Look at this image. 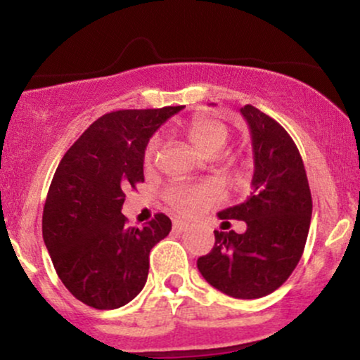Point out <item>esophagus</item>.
I'll use <instances>...</instances> for the list:
<instances>
[{"label":"esophagus","mask_w":360,"mask_h":360,"mask_svg":"<svg viewBox=\"0 0 360 360\" xmlns=\"http://www.w3.org/2000/svg\"><path fill=\"white\" fill-rule=\"evenodd\" d=\"M172 226H174V230H177V232H186L189 229V223L183 220H174L172 221Z\"/></svg>","instance_id":"esophagus-1"}]
</instances>
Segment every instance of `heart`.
<instances>
[{
	"label": "heart",
	"mask_w": 360,
	"mask_h": 360,
	"mask_svg": "<svg viewBox=\"0 0 360 360\" xmlns=\"http://www.w3.org/2000/svg\"><path fill=\"white\" fill-rule=\"evenodd\" d=\"M186 135L191 140V143L203 155L213 157L220 154L223 147L226 146L230 137V131L225 123L212 117H196L186 125ZM160 147V139L154 135L143 148V164L150 167L154 164L157 152ZM221 193L214 184H174L167 189L164 198L171 208L176 212L188 214H198L205 208L212 206L220 200Z\"/></svg>",
	"instance_id": "1"
}]
</instances>
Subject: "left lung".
I'll return each instance as SVG.
<instances>
[{"label": "left lung", "instance_id": "1", "mask_svg": "<svg viewBox=\"0 0 360 360\" xmlns=\"http://www.w3.org/2000/svg\"><path fill=\"white\" fill-rule=\"evenodd\" d=\"M254 148L250 198L218 213L223 223L245 221L243 233L214 230L210 254L198 259L201 276L218 291L255 300L283 286L298 266L311 221V193L298 147L269 115L245 105Z\"/></svg>", "mask_w": 360, "mask_h": 360}]
</instances>
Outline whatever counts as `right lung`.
Here are the masks:
<instances>
[{
	"label": "right lung",
	"instance_id": "right-lung-1",
	"mask_svg": "<svg viewBox=\"0 0 360 360\" xmlns=\"http://www.w3.org/2000/svg\"><path fill=\"white\" fill-rule=\"evenodd\" d=\"M183 106L103 115L65 152L49 188L42 235L69 292L96 309L127 304L146 286L148 254L171 232L164 213L128 226L125 191L143 183V148Z\"/></svg>",
	"mask_w": 360,
	"mask_h": 360
}]
</instances>
